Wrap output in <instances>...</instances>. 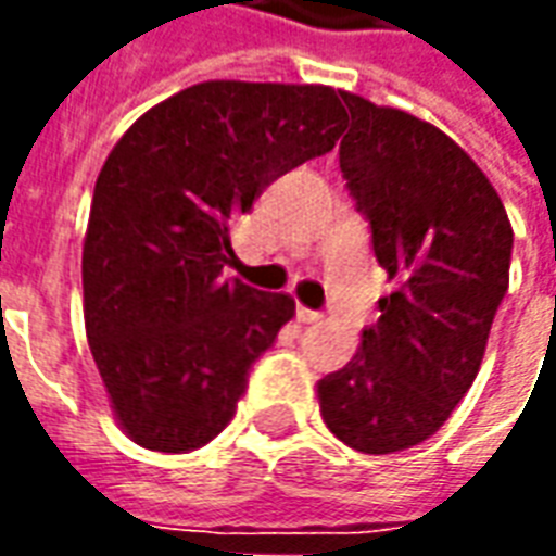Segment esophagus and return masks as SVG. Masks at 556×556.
Returning <instances> with one entry per match:
<instances>
[{
  "mask_svg": "<svg viewBox=\"0 0 556 556\" xmlns=\"http://www.w3.org/2000/svg\"><path fill=\"white\" fill-rule=\"evenodd\" d=\"M298 321H303V325H315V321H321V313L306 309V306H298Z\"/></svg>",
  "mask_w": 556,
  "mask_h": 556,
  "instance_id": "obj_1",
  "label": "esophagus"
}]
</instances>
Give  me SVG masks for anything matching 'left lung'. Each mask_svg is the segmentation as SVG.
Masks as SVG:
<instances>
[{"label": "left lung", "mask_w": 556, "mask_h": 556, "mask_svg": "<svg viewBox=\"0 0 556 556\" xmlns=\"http://www.w3.org/2000/svg\"><path fill=\"white\" fill-rule=\"evenodd\" d=\"M339 169L396 291L339 372L318 381L327 429L369 455L417 446L465 399L509 289L513 226L458 142L417 115L339 91Z\"/></svg>", "instance_id": "left-lung-1"}]
</instances>
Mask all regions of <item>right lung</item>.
Wrapping results in <instances>:
<instances>
[{
    "label": "right lung",
    "instance_id": "right-lung-1",
    "mask_svg": "<svg viewBox=\"0 0 556 556\" xmlns=\"http://www.w3.org/2000/svg\"><path fill=\"white\" fill-rule=\"evenodd\" d=\"M342 130L330 86L207 79L151 106L115 142L83 241V313L130 441L187 453L235 417L294 301L223 279L229 229Z\"/></svg>",
    "mask_w": 556,
    "mask_h": 556
}]
</instances>
